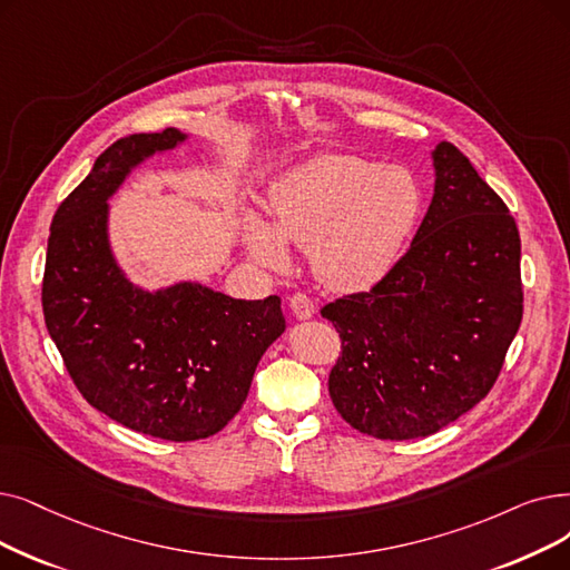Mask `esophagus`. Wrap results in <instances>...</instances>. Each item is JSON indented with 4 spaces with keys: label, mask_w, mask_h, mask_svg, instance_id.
<instances>
[{
    "label": "esophagus",
    "mask_w": 570,
    "mask_h": 570,
    "mask_svg": "<svg viewBox=\"0 0 570 570\" xmlns=\"http://www.w3.org/2000/svg\"><path fill=\"white\" fill-rule=\"evenodd\" d=\"M288 305H291V312L298 316V318H309V316H314V301L309 298L307 293H293L291 298H288Z\"/></svg>",
    "instance_id": "1"
}]
</instances>
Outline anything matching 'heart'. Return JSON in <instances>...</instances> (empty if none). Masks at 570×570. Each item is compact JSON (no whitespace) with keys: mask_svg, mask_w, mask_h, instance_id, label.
<instances>
[{"mask_svg":"<svg viewBox=\"0 0 570 570\" xmlns=\"http://www.w3.org/2000/svg\"><path fill=\"white\" fill-rule=\"evenodd\" d=\"M275 227L246 224V244L269 267L288 263L286 242L312 252L316 277L335 291L380 282L412 233L422 193L403 167L358 156H326L293 171L272 193Z\"/></svg>","mask_w":570,"mask_h":570,"instance_id":"heart-1","label":"heart"}]
</instances>
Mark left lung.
I'll list each match as a JSON object with an SVG mask.
<instances>
[{"mask_svg": "<svg viewBox=\"0 0 570 570\" xmlns=\"http://www.w3.org/2000/svg\"><path fill=\"white\" fill-rule=\"evenodd\" d=\"M410 249L367 291L321 307L340 335L328 375L346 424L380 440L438 433L497 384L522 324L519 230L450 141Z\"/></svg>", "mask_w": 570, "mask_h": 570, "instance_id": "1", "label": "left lung"}]
</instances>
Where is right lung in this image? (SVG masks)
I'll use <instances>...</instances> for the list:
<instances>
[{
  "label": "right lung",
  "mask_w": 570,
  "mask_h": 570,
  "mask_svg": "<svg viewBox=\"0 0 570 570\" xmlns=\"http://www.w3.org/2000/svg\"><path fill=\"white\" fill-rule=\"evenodd\" d=\"M184 135L118 139L60 203L48 235L41 307L83 399L137 433L216 435L242 410L256 365L286 321L282 301H237L197 284L135 288L107 244V197L130 167Z\"/></svg>",
  "instance_id": "obj_1"
}]
</instances>
